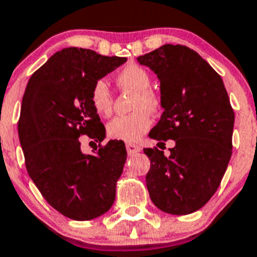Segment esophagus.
Returning <instances> with one entry per match:
<instances>
[{"mask_svg":"<svg viewBox=\"0 0 257 257\" xmlns=\"http://www.w3.org/2000/svg\"><path fill=\"white\" fill-rule=\"evenodd\" d=\"M142 148L138 146V144H134V143H126V152H128L129 156L132 154H136L138 152H141Z\"/></svg>","mask_w":257,"mask_h":257,"instance_id":"esophagus-1","label":"esophagus"}]
</instances>
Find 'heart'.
Instances as JSON below:
<instances>
[{"label":"heart","instance_id":"b5f03b06","mask_svg":"<svg viewBox=\"0 0 257 257\" xmlns=\"http://www.w3.org/2000/svg\"><path fill=\"white\" fill-rule=\"evenodd\" d=\"M116 85L121 90L136 94L132 109L136 110L128 115L114 118L108 124V136L126 143L138 142L152 125L149 113H157L161 109V98L151 89L152 79L148 71L142 66L131 64L121 69L115 76ZM90 101L94 110L103 116H108L113 108V95L106 81L94 83L90 91Z\"/></svg>","mask_w":257,"mask_h":257}]
</instances>
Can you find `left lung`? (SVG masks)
Masks as SVG:
<instances>
[{
    "instance_id": "obj_1",
    "label": "left lung",
    "mask_w": 257,
    "mask_h": 257,
    "mask_svg": "<svg viewBox=\"0 0 257 257\" xmlns=\"http://www.w3.org/2000/svg\"><path fill=\"white\" fill-rule=\"evenodd\" d=\"M137 60L161 81L164 111L149 138L176 143L169 156L144 148L151 161L147 188L161 211L188 215L220 186L232 154L235 113L221 76L189 47L167 44Z\"/></svg>"
}]
</instances>
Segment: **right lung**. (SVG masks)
<instances>
[{"label":"right lung","instance_id":"add662e5","mask_svg":"<svg viewBox=\"0 0 257 257\" xmlns=\"http://www.w3.org/2000/svg\"><path fill=\"white\" fill-rule=\"evenodd\" d=\"M125 61L68 47L52 55L27 83L19 120L27 173L49 205L71 220L99 217L115 200L125 146L109 141L91 156L81 152L79 137L104 141L105 128L90 91Z\"/></svg>","mask_w":257,"mask_h":257}]
</instances>
